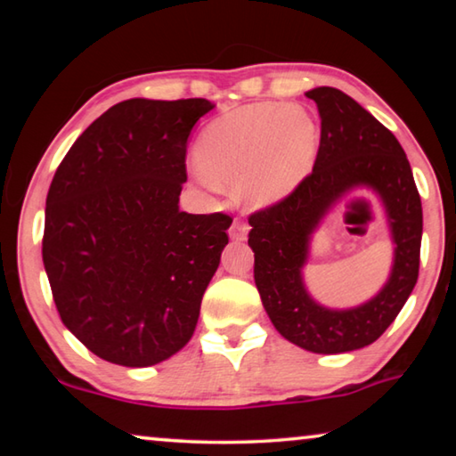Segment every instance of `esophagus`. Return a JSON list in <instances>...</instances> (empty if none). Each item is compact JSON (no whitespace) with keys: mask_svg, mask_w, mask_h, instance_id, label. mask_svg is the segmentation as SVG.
Segmentation results:
<instances>
[{"mask_svg":"<svg viewBox=\"0 0 456 456\" xmlns=\"http://www.w3.org/2000/svg\"><path fill=\"white\" fill-rule=\"evenodd\" d=\"M247 233H249V227H247L245 223H241V221H235L229 229V237L233 239V241H243Z\"/></svg>","mask_w":456,"mask_h":456,"instance_id":"esophagus-1","label":"esophagus"}]
</instances>
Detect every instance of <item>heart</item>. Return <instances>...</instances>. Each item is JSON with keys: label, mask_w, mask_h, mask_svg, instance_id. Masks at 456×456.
Wrapping results in <instances>:
<instances>
[{"label": "heart", "mask_w": 456, "mask_h": 456, "mask_svg": "<svg viewBox=\"0 0 456 456\" xmlns=\"http://www.w3.org/2000/svg\"><path fill=\"white\" fill-rule=\"evenodd\" d=\"M318 149L320 128L302 106H247L203 130L195 175L209 189L237 187L245 205L267 207L307 179Z\"/></svg>", "instance_id": "1"}]
</instances>
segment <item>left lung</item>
Wrapping results in <instances>:
<instances>
[{
  "mask_svg": "<svg viewBox=\"0 0 456 456\" xmlns=\"http://www.w3.org/2000/svg\"><path fill=\"white\" fill-rule=\"evenodd\" d=\"M322 118L320 149L312 175L273 207L249 217L257 291L280 334L314 354L360 350L395 322L419 280L422 205L411 163L388 128L342 90L305 92ZM368 190L381 200L395 257L381 291L354 308H328L303 281L311 237L329 211L352 191Z\"/></svg>",
  "mask_w": 456,
  "mask_h": 456,
  "instance_id": "1",
  "label": "left lung"
}]
</instances>
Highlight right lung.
Instances as JSON below:
<instances>
[{"label":"right lung","mask_w":456,"mask_h":456,"mask_svg":"<svg viewBox=\"0 0 456 456\" xmlns=\"http://www.w3.org/2000/svg\"><path fill=\"white\" fill-rule=\"evenodd\" d=\"M205 98H130L96 118L45 199L42 259L61 323L98 358L146 368L183 350L231 217L179 209Z\"/></svg>","instance_id":"1"}]
</instances>
